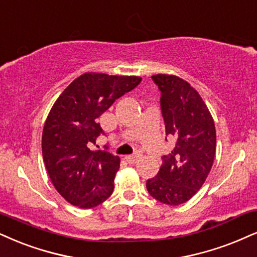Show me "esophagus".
I'll use <instances>...</instances> for the list:
<instances>
[{
  "label": "esophagus",
  "mask_w": 257,
  "mask_h": 257,
  "mask_svg": "<svg viewBox=\"0 0 257 257\" xmlns=\"http://www.w3.org/2000/svg\"><path fill=\"white\" fill-rule=\"evenodd\" d=\"M123 160H125L128 164H135L139 160V156H125Z\"/></svg>",
  "instance_id": "1"
}]
</instances>
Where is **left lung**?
I'll return each instance as SVG.
<instances>
[{
  "label": "left lung",
  "mask_w": 257,
  "mask_h": 257,
  "mask_svg": "<svg viewBox=\"0 0 257 257\" xmlns=\"http://www.w3.org/2000/svg\"><path fill=\"white\" fill-rule=\"evenodd\" d=\"M161 90L166 134L175 139L160 172L147 181L153 198L170 206L188 201L204 185L216 155V127L200 94L175 75L153 76Z\"/></svg>",
  "instance_id": "obj_1"
}]
</instances>
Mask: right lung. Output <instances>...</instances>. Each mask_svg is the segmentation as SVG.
Segmentation results:
<instances>
[{
	"label": "right lung",
	"instance_id": "add662e5",
	"mask_svg": "<svg viewBox=\"0 0 257 257\" xmlns=\"http://www.w3.org/2000/svg\"><path fill=\"white\" fill-rule=\"evenodd\" d=\"M141 81L138 76L85 72L53 103L43 128L41 150L51 182L71 205L93 208L113 193L120 158L90 150V144L102 132L99 116Z\"/></svg>",
	"mask_w": 257,
	"mask_h": 257
}]
</instances>
